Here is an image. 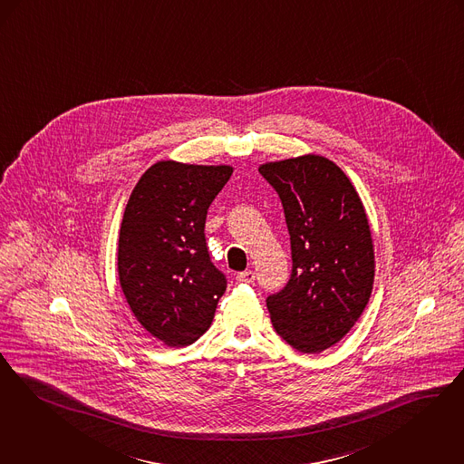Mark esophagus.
Returning a JSON list of instances; mask_svg holds the SVG:
<instances>
[{
  "mask_svg": "<svg viewBox=\"0 0 464 464\" xmlns=\"http://www.w3.org/2000/svg\"><path fill=\"white\" fill-rule=\"evenodd\" d=\"M256 279V273L254 271H243L237 275V281L238 283H252Z\"/></svg>",
  "mask_w": 464,
  "mask_h": 464,
  "instance_id": "34e87169",
  "label": "esophagus"
}]
</instances>
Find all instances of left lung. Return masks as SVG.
Instances as JSON below:
<instances>
[{
    "label": "left lung",
    "mask_w": 464,
    "mask_h": 464,
    "mask_svg": "<svg viewBox=\"0 0 464 464\" xmlns=\"http://www.w3.org/2000/svg\"><path fill=\"white\" fill-rule=\"evenodd\" d=\"M276 189L292 245V276L266 304L276 334L298 353L334 347L370 302V224L345 172L321 155L259 167Z\"/></svg>",
    "instance_id": "obj_1"
}]
</instances>
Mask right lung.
<instances>
[{
	"mask_svg": "<svg viewBox=\"0 0 464 464\" xmlns=\"http://www.w3.org/2000/svg\"><path fill=\"white\" fill-rule=\"evenodd\" d=\"M233 174L229 166L160 160L134 186L119 233L117 269L132 314L169 347L208 330L226 276L205 243L207 210Z\"/></svg>",
	"mask_w": 464,
	"mask_h": 464,
	"instance_id": "right-lung-1",
	"label": "right lung"
}]
</instances>
